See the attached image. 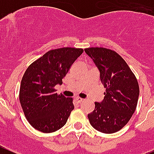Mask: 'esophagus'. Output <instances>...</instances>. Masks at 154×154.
<instances>
[{"label":"esophagus","instance_id":"34e87169","mask_svg":"<svg viewBox=\"0 0 154 154\" xmlns=\"http://www.w3.org/2000/svg\"><path fill=\"white\" fill-rule=\"evenodd\" d=\"M75 100L77 101V103H81L83 100H84V99H82V98L80 97H75Z\"/></svg>","mask_w":154,"mask_h":154}]
</instances>
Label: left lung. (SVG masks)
<instances>
[{
	"label": "left lung",
	"mask_w": 154,
	"mask_h": 154,
	"mask_svg": "<svg viewBox=\"0 0 154 154\" xmlns=\"http://www.w3.org/2000/svg\"><path fill=\"white\" fill-rule=\"evenodd\" d=\"M100 72L106 88L104 98L95 102L88 113L90 124L103 134H113L128 123L137 104L140 90L137 80L125 60L115 51L103 48L84 49Z\"/></svg>",
	"instance_id": "obj_1"
}]
</instances>
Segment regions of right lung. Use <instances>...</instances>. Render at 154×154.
I'll use <instances>...</instances> for the list:
<instances>
[{
  "mask_svg": "<svg viewBox=\"0 0 154 154\" xmlns=\"http://www.w3.org/2000/svg\"><path fill=\"white\" fill-rule=\"evenodd\" d=\"M83 52L81 48L51 50L26 70L19 99L26 118L37 131L55 132L67 123L74 108L73 100L58 95L54 87L62 84L71 65Z\"/></svg>",
  "mask_w": 154,
  "mask_h": 154,
  "instance_id": "1",
  "label": "right lung"
}]
</instances>
